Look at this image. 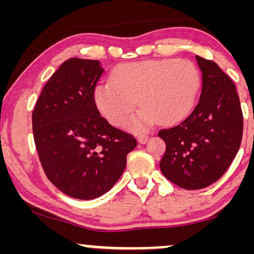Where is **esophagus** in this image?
<instances>
[{"label":"esophagus","instance_id":"esophagus-1","mask_svg":"<svg viewBox=\"0 0 254 254\" xmlns=\"http://www.w3.org/2000/svg\"><path fill=\"white\" fill-rule=\"evenodd\" d=\"M148 139H149V136H147V135H139L138 137H137V141H138V143H141V144L147 143Z\"/></svg>","mask_w":254,"mask_h":254}]
</instances>
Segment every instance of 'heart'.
<instances>
[{
  "instance_id": "1",
  "label": "heart",
  "mask_w": 254,
  "mask_h": 254,
  "mask_svg": "<svg viewBox=\"0 0 254 254\" xmlns=\"http://www.w3.org/2000/svg\"><path fill=\"white\" fill-rule=\"evenodd\" d=\"M200 74L190 61L147 60L124 63L95 87L98 110L111 124L123 125L137 103L142 107L127 123V129L142 132L157 123L182 121L196 104Z\"/></svg>"
}]
</instances>
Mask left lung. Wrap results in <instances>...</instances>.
I'll list each match as a JSON object with an SVG mask.
<instances>
[{
  "mask_svg": "<svg viewBox=\"0 0 254 254\" xmlns=\"http://www.w3.org/2000/svg\"><path fill=\"white\" fill-rule=\"evenodd\" d=\"M202 71L199 103L176 127L159 131L166 143L162 174L185 190H199L223 176L237 155L244 118L234 83L212 61L196 56Z\"/></svg>",
  "mask_w": 254,
  "mask_h": 254,
  "instance_id": "1",
  "label": "left lung"
}]
</instances>
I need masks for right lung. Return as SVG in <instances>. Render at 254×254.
<instances>
[{
  "label": "right lung",
  "mask_w": 254,
  "mask_h": 254,
  "mask_svg": "<svg viewBox=\"0 0 254 254\" xmlns=\"http://www.w3.org/2000/svg\"><path fill=\"white\" fill-rule=\"evenodd\" d=\"M103 72L97 60L69 58L49 78L32 113L46 177L77 199H94L111 190L137 145L132 135L100 117L94 89Z\"/></svg>",
  "instance_id": "obj_1"
}]
</instances>
